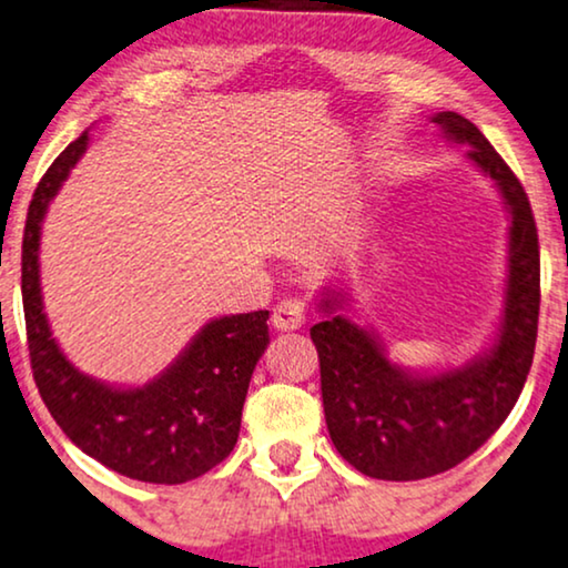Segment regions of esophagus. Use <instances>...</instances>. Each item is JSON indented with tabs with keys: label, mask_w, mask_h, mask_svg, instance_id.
Segmentation results:
<instances>
[{
	"label": "esophagus",
	"mask_w": 568,
	"mask_h": 568,
	"mask_svg": "<svg viewBox=\"0 0 568 568\" xmlns=\"http://www.w3.org/2000/svg\"><path fill=\"white\" fill-rule=\"evenodd\" d=\"M306 322V306L301 298H283L272 308V324L280 332H293L301 329V324Z\"/></svg>",
	"instance_id": "esophagus-1"
}]
</instances>
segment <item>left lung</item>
<instances>
[{"label": "left lung", "instance_id": "1", "mask_svg": "<svg viewBox=\"0 0 568 568\" xmlns=\"http://www.w3.org/2000/svg\"><path fill=\"white\" fill-rule=\"evenodd\" d=\"M434 121L496 181L509 210V280L496 345L436 376L395 366L372 332L337 314L343 293L322 298L327 320L314 324L324 418L339 455L368 478L420 480L478 452L511 413L530 374L540 314V246L525 186L473 121L455 111Z\"/></svg>", "mask_w": 568, "mask_h": 568}]
</instances>
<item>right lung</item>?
Masks as SVG:
<instances>
[{"label":"right lung","instance_id":"obj_1","mask_svg":"<svg viewBox=\"0 0 568 568\" xmlns=\"http://www.w3.org/2000/svg\"><path fill=\"white\" fill-rule=\"evenodd\" d=\"M88 148L70 142L38 181L22 233V312L36 387L72 444L132 480L176 486L221 465L236 447L256 361L270 343V312L213 320L176 363L145 387L116 389L80 374L43 314L38 246L49 202Z\"/></svg>","mask_w":568,"mask_h":568}]
</instances>
